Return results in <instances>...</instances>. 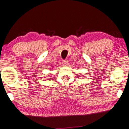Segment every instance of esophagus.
Segmentation results:
<instances>
[{
	"label": "esophagus",
	"mask_w": 129,
	"mask_h": 129,
	"mask_svg": "<svg viewBox=\"0 0 129 129\" xmlns=\"http://www.w3.org/2000/svg\"><path fill=\"white\" fill-rule=\"evenodd\" d=\"M62 64L64 65V66H67L68 65V61L67 59H65V60H63L62 61Z\"/></svg>",
	"instance_id": "1"
}]
</instances>
